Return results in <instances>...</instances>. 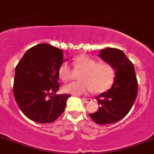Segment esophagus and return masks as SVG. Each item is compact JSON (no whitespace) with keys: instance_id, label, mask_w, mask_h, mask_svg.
Segmentation results:
<instances>
[{"instance_id":"34e87169","label":"esophagus","mask_w":154,"mask_h":154,"mask_svg":"<svg viewBox=\"0 0 154 154\" xmlns=\"http://www.w3.org/2000/svg\"><path fill=\"white\" fill-rule=\"evenodd\" d=\"M82 101H85V103H89V102H91L92 99H87V98H82Z\"/></svg>"}]
</instances>
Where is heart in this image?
Segmentation results:
<instances>
[{
    "instance_id": "heart-1",
    "label": "heart",
    "mask_w": 154,
    "mask_h": 154,
    "mask_svg": "<svg viewBox=\"0 0 154 154\" xmlns=\"http://www.w3.org/2000/svg\"><path fill=\"white\" fill-rule=\"evenodd\" d=\"M75 67L83 69L80 82L66 84L63 90L66 93L75 95L86 94L91 90L95 93L105 91L112 85L116 76L113 65L107 62H98L97 60L88 55H80L74 59ZM61 80L67 81L71 78V68L69 64L63 63L58 70Z\"/></svg>"
}]
</instances>
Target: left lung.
<instances>
[{
	"label": "left lung",
	"mask_w": 154,
	"mask_h": 154,
	"mask_svg": "<svg viewBox=\"0 0 154 154\" xmlns=\"http://www.w3.org/2000/svg\"><path fill=\"white\" fill-rule=\"evenodd\" d=\"M99 56L113 65L116 76L111 88L96 96L99 107L89 116L97 124H112L122 119L134 105L138 93L137 79L134 64L122 50L107 47L100 50Z\"/></svg>",
	"instance_id": "left-lung-1"
}]
</instances>
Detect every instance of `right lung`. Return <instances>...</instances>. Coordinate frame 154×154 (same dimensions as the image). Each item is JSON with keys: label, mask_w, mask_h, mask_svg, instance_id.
Returning <instances> with one entry per match:
<instances>
[{"label": "right lung", "mask_w": 154, "mask_h": 154, "mask_svg": "<svg viewBox=\"0 0 154 154\" xmlns=\"http://www.w3.org/2000/svg\"><path fill=\"white\" fill-rule=\"evenodd\" d=\"M63 51L47 44L29 49L15 67L13 93L22 112L35 122L55 121L70 95H56Z\"/></svg>", "instance_id": "right-lung-1"}]
</instances>
